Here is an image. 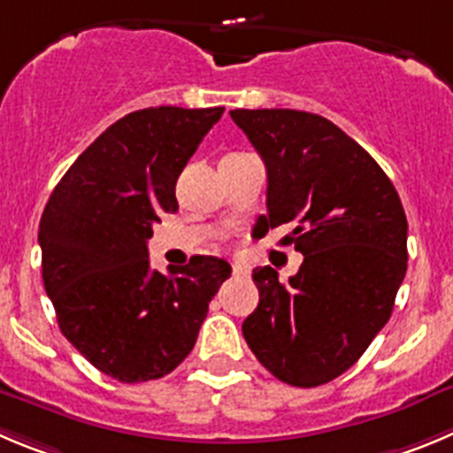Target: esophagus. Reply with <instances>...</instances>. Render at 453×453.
<instances>
[{
    "label": "esophagus",
    "mask_w": 453,
    "mask_h": 453,
    "mask_svg": "<svg viewBox=\"0 0 453 453\" xmlns=\"http://www.w3.org/2000/svg\"><path fill=\"white\" fill-rule=\"evenodd\" d=\"M232 274H234V277H248L250 270H248V265L243 264H232Z\"/></svg>",
    "instance_id": "1"
}]
</instances>
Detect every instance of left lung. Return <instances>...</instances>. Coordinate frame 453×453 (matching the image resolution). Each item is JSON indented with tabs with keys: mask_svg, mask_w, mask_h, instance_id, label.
Returning <instances> with one entry per match:
<instances>
[{
	"mask_svg": "<svg viewBox=\"0 0 453 453\" xmlns=\"http://www.w3.org/2000/svg\"><path fill=\"white\" fill-rule=\"evenodd\" d=\"M268 172L259 226L293 227L303 255L286 284L257 268L259 306L243 322L257 360L293 387H319L360 360L388 322L407 273V217L382 167L326 118L234 109Z\"/></svg>",
	"mask_w": 453,
	"mask_h": 453,
	"instance_id": "left-lung-1",
	"label": "left lung"
}]
</instances>
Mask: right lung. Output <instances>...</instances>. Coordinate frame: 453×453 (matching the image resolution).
<instances>
[{"label":"right lung","mask_w":453,"mask_h":453,"mask_svg":"<svg viewBox=\"0 0 453 453\" xmlns=\"http://www.w3.org/2000/svg\"><path fill=\"white\" fill-rule=\"evenodd\" d=\"M223 107H150L103 131L55 185L40 221L42 277L60 331L113 380L172 373L230 277L219 257L150 268L147 239L179 210L176 180Z\"/></svg>","instance_id":"add662e5"}]
</instances>
